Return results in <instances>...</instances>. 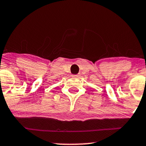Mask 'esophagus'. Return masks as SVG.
I'll list each match as a JSON object with an SVG mask.
<instances>
[{
    "mask_svg": "<svg viewBox=\"0 0 146 146\" xmlns=\"http://www.w3.org/2000/svg\"><path fill=\"white\" fill-rule=\"evenodd\" d=\"M79 76H80V75H73V77H74V78H78Z\"/></svg>",
    "mask_w": 146,
    "mask_h": 146,
    "instance_id": "34e87169",
    "label": "esophagus"
}]
</instances>
